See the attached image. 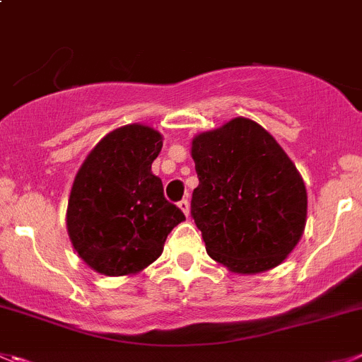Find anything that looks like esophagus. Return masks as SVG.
Returning <instances> with one entry per match:
<instances>
[{
    "label": "esophagus",
    "instance_id": "esophagus-1",
    "mask_svg": "<svg viewBox=\"0 0 362 362\" xmlns=\"http://www.w3.org/2000/svg\"><path fill=\"white\" fill-rule=\"evenodd\" d=\"M178 207H180V211L184 212L185 216H189V200L187 198H184V200L178 202Z\"/></svg>",
    "mask_w": 362,
    "mask_h": 362
}]
</instances>
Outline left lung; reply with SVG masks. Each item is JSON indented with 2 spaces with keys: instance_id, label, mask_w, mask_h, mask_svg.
<instances>
[{
  "instance_id": "obj_1",
  "label": "left lung",
  "mask_w": 362,
  "mask_h": 362,
  "mask_svg": "<svg viewBox=\"0 0 362 362\" xmlns=\"http://www.w3.org/2000/svg\"><path fill=\"white\" fill-rule=\"evenodd\" d=\"M198 175L191 216L207 253L230 272H268L288 257L305 228L307 191L272 135L235 117L192 139Z\"/></svg>"
}]
</instances>
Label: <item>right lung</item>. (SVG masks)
Returning <instances> with one entry per match:
<instances>
[{"mask_svg":"<svg viewBox=\"0 0 362 362\" xmlns=\"http://www.w3.org/2000/svg\"><path fill=\"white\" fill-rule=\"evenodd\" d=\"M162 135L146 124L110 132L87 155L67 204V234L80 257L101 275L146 268L162 253L168 234L184 221L164 198L151 162Z\"/></svg>","mask_w":362,"mask_h":362,"instance_id":"obj_1","label":"right lung"}]
</instances>
